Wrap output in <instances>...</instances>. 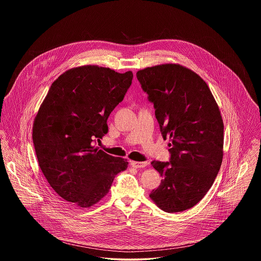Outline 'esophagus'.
<instances>
[{"mask_svg":"<svg viewBox=\"0 0 261 261\" xmlns=\"http://www.w3.org/2000/svg\"><path fill=\"white\" fill-rule=\"evenodd\" d=\"M148 162H131V165L135 168H144L148 165Z\"/></svg>","mask_w":261,"mask_h":261,"instance_id":"obj_1","label":"esophagus"}]
</instances>
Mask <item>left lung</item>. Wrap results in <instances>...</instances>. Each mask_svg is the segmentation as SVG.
Here are the masks:
<instances>
[{"label": "left lung", "mask_w": 261, "mask_h": 261, "mask_svg": "<svg viewBox=\"0 0 261 261\" xmlns=\"http://www.w3.org/2000/svg\"><path fill=\"white\" fill-rule=\"evenodd\" d=\"M137 79L155 109L170 162L153 161L163 177L149 198L165 212L196 205L212 186L223 159L224 125L211 89L193 70L177 63L141 69Z\"/></svg>", "instance_id": "obj_1"}]
</instances>
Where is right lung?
Segmentation results:
<instances>
[{
	"mask_svg": "<svg viewBox=\"0 0 261 261\" xmlns=\"http://www.w3.org/2000/svg\"><path fill=\"white\" fill-rule=\"evenodd\" d=\"M132 71L83 65L55 80L34 119L32 138L39 166L54 191L79 207H90L110 191L128 162L95 148L107 120L123 99Z\"/></svg>",
	"mask_w": 261,
	"mask_h": 261,
	"instance_id": "add662e5",
	"label": "right lung"
}]
</instances>
